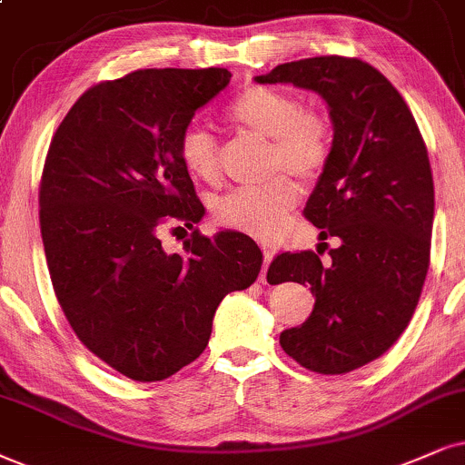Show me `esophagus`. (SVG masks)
<instances>
[{"mask_svg": "<svg viewBox=\"0 0 465 465\" xmlns=\"http://www.w3.org/2000/svg\"><path fill=\"white\" fill-rule=\"evenodd\" d=\"M262 252H263V266L260 274V283H266V272H268V263L272 260V249H270L268 244H262Z\"/></svg>", "mask_w": 465, "mask_h": 465, "instance_id": "1", "label": "esophagus"}]
</instances>
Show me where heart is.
<instances>
[{
  "label": "heart",
  "instance_id": "1",
  "mask_svg": "<svg viewBox=\"0 0 465 465\" xmlns=\"http://www.w3.org/2000/svg\"><path fill=\"white\" fill-rule=\"evenodd\" d=\"M232 124L270 137V163L301 178H315L331 161L332 133L328 122L304 109L296 96L279 87L251 85L225 107ZM178 158L193 178L205 184L221 180V148L208 128L191 124L178 139ZM301 189L287 173L255 186H242L216 202V219L225 227L270 238L285 227Z\"/></svg>",
  "mask_w": 465,
  "mask_h": 465
}]
</instances>
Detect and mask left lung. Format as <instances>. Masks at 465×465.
<instances>
[{
  "label": "left lung",
  "instance_id": "obj_1",
  "mask_svg": "<svg viewBox=\"0 0 465 465\" xmlns=\"http://www.w3.org/2000/svg\"><path fill=\"white\" fill-rule=\"evenodd\" d=\"M255 81L313 90L331 107V161L304 219L339 246L328 263L313 251L281 252L268 276L309 283L315 296L307 322L281 332L285 354L309 371L350 373L384 354L419 304L433 227L427 145L401 94L356 57L281 64Z\"/></svg>",
  "mask_w": 465,
  "mask_h": 465
}]
</instances>
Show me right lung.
I'll list each match as a JSON object with an SVG mask.
<instances>
[{"label": "right lung", "instance_id": "obj_1", "mask_svg": "<svg viewBox=\"0 0 465 465\" xmlns=\"http://www.w3.org/2000/svg\"><path fill=\"white\" fill-rule=\"evenodd\" d=\"M229 79L225 68H145L103 81L46 152L40 232L57 302L81 343L131 380H164L195 361L223 298L262 270L249 236L195 229L203 205L178 158L182 131ZM182 224L192 238L167 253L157 233Z\"/></svg>", "mask_w": 465, "mask_h": 465}]
</instances>
